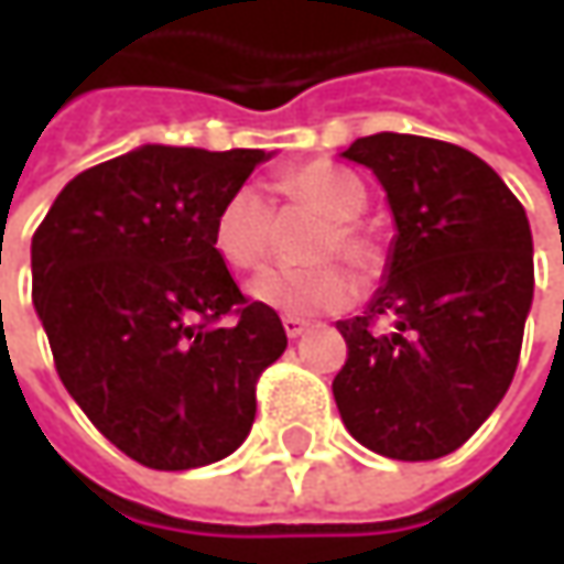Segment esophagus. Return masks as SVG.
<instances>
[{"mask_svg":"<svg viewBox=\"0 0 564 564\" xmlns=\"http://www.w3.org/2000/svg\"><path fill=\"white\" fill-rule=\"evenodd\" d=\"M282 326H285V336L297 338L307 329V319H301V316H282Z\"/></svg>","mask_w":564,"mask_h":564,"instance_id":"obj_1","label":"esophagus"}]
</instances>
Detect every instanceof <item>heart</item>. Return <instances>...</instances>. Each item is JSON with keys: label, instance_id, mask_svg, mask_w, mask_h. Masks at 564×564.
<instances>
[{"label": "heart", "instance_id": "heart-1", "mask_svg": "<svg viewBox=\"0 0 564 564\" xmlns=\"http://www.w3.org/2000/svg\"><path fill=\"white\" fill-rule=\"evenodd\" d=\"M279 194L294 206L323 216L307 241V267H272L253 275L248 294L275 314L314 316L336 314L358 294V279L336 260L341 257L358 272L379 263L377 241L360 228L358 216L367 206V191L345 169L329 163L297 165L279 178ZM272 241V209L253 187L231 191L213 219V248L231 270H253L267 260Z\"/></svg>", "mask_w": 564, "mask_h": 564}]
</instances>
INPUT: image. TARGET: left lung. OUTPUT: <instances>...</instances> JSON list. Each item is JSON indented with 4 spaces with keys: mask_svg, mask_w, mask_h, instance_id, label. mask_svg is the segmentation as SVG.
Instances as JSON below:
<instances>
[{
    "mask_svg": "<svg viewBox=\"0 0 564 564\" xmlns=\"http://www.w3.org/2000/svg\"><path fill=\"white\" fill-rule=\"evenodd\" d=\"M345 160L386 191L395 238L364 316L338 319V414L370 452L433 462L465 445L509 392L533 304L524 206L465 147L379 131ZM389 313L392 334L369 319Z\"/></svg>",
    "mask_w": 564,
    "mask_h": 564,
    "instance_id": "obj_1",
    "label": "left lung"
}]
</instances>
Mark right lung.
Masks as SVG:
<instances>
[{"mask_svg": "<svg viewBox=\"0 0 564 564\" xmlns=\"http://www.w3.org/2000/svg\"><path fill=\"white\" fill-rule=\"evenodd\" d=\"M272 153L143 143L80 172L31 241L33 307L68 395L153 470L231 455L289 345L213 248V219ZM235 310L239 323L216 327Z\"/></svg>", "mask_w": 564, "mask_h": 564, "instance_id": "obj_1", "label": "right lung"}]
</instances>
